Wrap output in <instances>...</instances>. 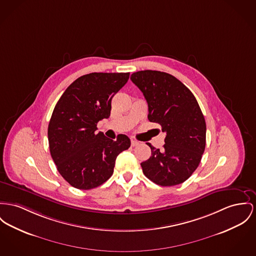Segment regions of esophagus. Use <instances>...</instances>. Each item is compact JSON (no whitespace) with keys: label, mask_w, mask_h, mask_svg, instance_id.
Instances as JSON below:
<instances>
[{"label":"esophagus","mask_w":256,"mask_h":256,"mask_svg":"<svg viewBox=\"0 0 256 256\" xmlns=\"http://www.w3.org/2000/svg\"><path fill=\"white\" fill-rule=\"evenodd\" d=\"M138 144V142H136V140H131V146H136Z\"/></svg>","instance_id":"34e87169"}]
</instances>
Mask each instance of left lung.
Masks as SVG:
<instances>
[{
  "instance_id": "left-lung-1",
  "label": "left lung",
  "mask_w": 256,
  "mask_h": 256,
  "mask_svg": "<svg viewBox=\"0 0 256 256\" xmlns=\"http://www.w3.org/2000/svg\"><path fill=\"white\" fill-rule=\"evenodd\" d=\"M131 80L148 104V120L161 125L166 133L163 148L152 150L140 163L146 178L161 186L186 182L197 169L206 146V121L192 92L170 74L138 70Z\"/></svg>"
}]
</instances>
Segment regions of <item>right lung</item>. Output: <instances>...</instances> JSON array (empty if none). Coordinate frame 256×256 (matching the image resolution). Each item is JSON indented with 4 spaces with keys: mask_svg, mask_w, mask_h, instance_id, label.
<instances>
[{
    "mask_svg": "<svg viewBox=\"0 0 256 256\" xmlns=\"http://www.w3.org/2000/svg\"><path fill=\"white\" fill-rule=\"evenodd\" d=\"M129 72H91L76 80L56 104L48 124L50 150L57 170L78 189L98 188L112 174L118 155L131 142L120 134L110 140L97 133L108 118L112 99L129 80Z\"/></svg>",
    "mask_w": 256,
    "mask_h": 256,
    "instance_id": "1",
    "label": "right lung"
}]
</instances>
